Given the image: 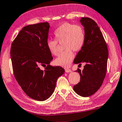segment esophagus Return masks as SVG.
<instances>
[{
  "label": "esophagus",
  "instance_id": "esophagus-1",
  "mask_svg": "<svg viewBox=\"0 0 122 122\" xmlns=\"http://www.w3.org/2000/svg\"><path fill=\"white\" fill-rule=\"evenodd\" d=\"M71 71H72L71 69H65V72H71Z\"/></svg>",
  "mask_w": 122,
  "mask_h": 122
}]
</instances>
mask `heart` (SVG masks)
Listing matches in <instances>:
<instances>
[{
    "label": "heart",
    "mask_w": 122,
    "mask_h": 122,
    "mask_svg": "<svg viewBox=\"0 0 122 122\" xmlns=\"http://www.w3.org/2000/svg\"><path fill=\"white\" fill-rule=\"evenodd\" d=\"M53 35L55 40H48L47 41L48 50L52 55L57 56V43L60 44L64 43L63 47L66 51L56 58L55 64L62 67H69L74 58L72 51H79L84 44L86 34L84 27L79 24L65 22L55 30Z\"/></svg>",
    "instance_id": "obj_1"
}]
</instances>
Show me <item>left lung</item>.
I'll use <instances>...</instances> for the list:
<instances>
[{
    "label": "left lung",
    "mask_w": 122,
    "mask_h": 122,
    "mask_svg": "<svg viewBox=\"0 0 122 122\" xmlns=\"http://www.w3.org/2000/svg\"><path fill=\"white\" fill-rule=\"evenodd\" d=\"M81 22L84 27V44L75 58L74 63H86L79 73L81 81L73 87L74 91L82 97L90 96L102 85L107 71L109 52L107 44L97 24L88 17H82Z\"/></svg>",
    "instance_id": "left-lung-1"
}]
</instances>
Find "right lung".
Segmentation results:
<instances>
[{"label": "right lung", "instance_id": "obj_1", "mask_svg": "<svg viewBox=\"0 0 122 122\" xmlns=\"http://www.w3.org/2000/svg\"><path fill=\"white\" fill-rule=\"evenodd\" d=\"M49 29L47 22L26 26L17 35L10 48L15 79L25 93L37 101L50 97L58 78L65 72L62 67L50 65L53 57L47 47ZM41 66H46L44 70L40 69Z\"/></svg>", "mask_w": 122, "mask_h": 122}]
</instances>
